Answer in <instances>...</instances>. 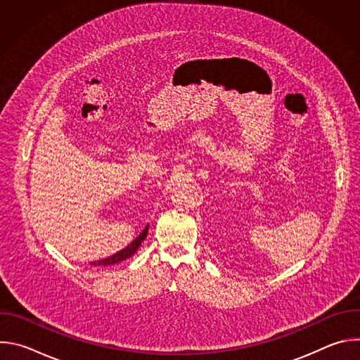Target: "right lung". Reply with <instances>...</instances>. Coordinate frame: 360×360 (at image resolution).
I'll return each mask as SVG.
<instances>
[{
	"label": "right lung",
	"mask_w": 360,
	"mask_h": 360,
	"mask_svg": "<svg viewBox=\"0 0 360 360\" xmlns=\"http://www.w3.org/2000/svg\"><path fill=\"white\" fill-rule=\"evenodd\" d=\"M148 228L149 225L145 226V229L131 242V245H128L125 249L117 252L115 255L110 256V258L107 259H102V261H98V262H92V265H101V266H108V265H115V264H120L128 258H131V256L135 255V252L138 250V248L141 246V243L145 240L146 235H148Z\"/></svg>",
	"instance_id": "1"
}]
</instances>
